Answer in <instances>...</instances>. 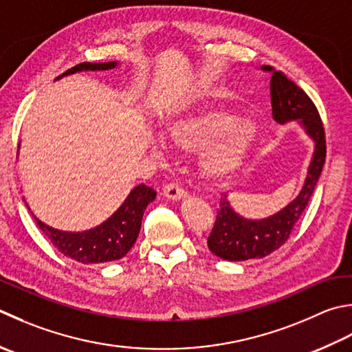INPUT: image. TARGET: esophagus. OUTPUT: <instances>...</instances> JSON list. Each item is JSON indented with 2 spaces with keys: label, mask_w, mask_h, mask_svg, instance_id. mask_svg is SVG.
Here are the masks:
<instances>
[{
  "label": "esophagus",
  "mask_w": 352,
  "mask_h": 352,
  "mask_svg": "<svg viewBox=\"0 0 352 352\" xmlns=\"http://www.w3.org/2000/svg\"><path fill=\"white\" fill-rule=\"evenodd\" d=\"M163 195L166 197L169 201H180V199L186 198V192H184V189L180 188V186L170 183L168 186H164Z\"/></svg>",
  "instance_id": "obj_1"
}]
</instances>
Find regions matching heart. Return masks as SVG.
I'll list each match as a JSON object with an SVG mask.
<instances>
[{
    "mask_svg": "<svg viewBox=\"0 0 352 352\" xmlns=\"http://www.w3.org/2000/svg\"><path fill=\"white\" fill-rule=\"evenodd\" d=\"M258 125L241 119L221 107H204L174 117L164 123V135L183 153H204L198 170L210 183H224L243 169L258 140ZM155 153H164L160 137L151 139Z\"/></svg>",
    "mask_w": 352,
    "mask_h": 352,
    "instance_id": "heart-1",
    "label": "heart"
}]
</instances>
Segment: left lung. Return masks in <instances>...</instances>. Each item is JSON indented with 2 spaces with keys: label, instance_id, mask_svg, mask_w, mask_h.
Instances as JSON below:
<instances>
[{
  "label": "left lung",
  "instance_id": "left-lung-1",
  "mask_svg": "<svg viewBox=\"0 0 352 352\" xmlns=\"http://www.w3.org/2000/svg\"><path fill=\"white\" fill-rule=\"evenodd\" d=\"M261 70L272 76L270 102L273 120L279 125L298 122V125L313 140L314 149L299 194L273 215L259 219L245 218L232 208L227 195L221 198L208 245L213 254L226 261L264 258L278 250L290 236L296 223L304 213L325 163V133L313 100L282 72L274 70L270 65H263Z\"/></svg>",
  "mask_w": 352,
  "mask_h": 352
}]
</instances>
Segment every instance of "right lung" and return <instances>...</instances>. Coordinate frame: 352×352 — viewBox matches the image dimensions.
Instances as JSON below:
<instances>
[{
	"mask_svg": "<svg viewBox=\"0 0 352 352\" xmlns=\"http://www.w3.org/2000/svg\"><path fill=\"white\" fill-rule=\"evenodd\" d=\"M117 67H119L117 60L99 62V64L82 62V64L67 70L64 74L58 76L54 80L82 72H107ZM155 197L157 192L153 188H148L144 184L135 186L111 217L105 219L102 224L84 232L54 229V227L36 218V215L30 210L29 204L25 203V199L24 203L39 229L44 232V235L52 241V244L62 254L82 264H103L122 259L133 249L137 236H139L144 209L148 208L149 203L154 201Z\"/></svg>",
	"mask_w": 352,
	"mask_h": 352,
	"instance_id": "obj_1",
	"label": "right lung"
}]
</instances>
